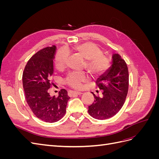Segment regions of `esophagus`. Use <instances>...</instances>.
<instances>
[{
	"instance_id": "34e87169",
	"label": "esophagus",
	"mask_w": 159,
	"mask_h": 159,
	"mask_svg": "<svg viewBox=\"0 0 159 159\" xmlns=\"http://www.w3.org/2000/svg\"><path fill=\"white\" fill-rule=\"evenodd\" d=\"M81 94V92H79V91H68V95L70 97H72V96H75V95H78Z\"/></svg>"
}]
</instances>
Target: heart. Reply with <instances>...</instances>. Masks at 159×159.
<instances>
[{
	"instance_id": "heart-1",
	"label": "heart",
	"mask_w": 159,
	"mask_h": 159,
	"mask_svg": "<svg viewBox=\"0 0 159 159\" xmlns=\"http://www.w3.org/2000/svg\"><path fill=\"white\" fill-rule=\"evenodd\" d=\"M74 49L86 60L85 68L93 78L103 75L108 70L110 65L109 59L103 55L102 50L93 43L85 42L75 46ZM68 56V52L65 49L57 51L54 59L57 70L65 68ZM88 80V75L84 72L71 71L66 77L64 82L71 88L79 89Z\"/></svg>"
}]
</instances>
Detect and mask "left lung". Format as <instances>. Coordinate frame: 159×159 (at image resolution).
<instances>
[{
    "label": "left lung",
    "mask_w": 159,
    "mask_h": 159,
    "mask_svg": "<svg viewBox=\"0 0 159 159\" xmlns=\"http://www.w3.org/2000/svg\"><path fill=\"white\" fill-rule=\"evenodd\" d=\"M111 67L96 81L97 87L102 90V95L96 96L88 107L91 117L106 119L116 115L125 102L129 89V71L125 61L119 54H113Z\"/></svg>",
    "instance_id": "8db88e82"
}]
</instances>
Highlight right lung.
I'll return each mask as SVG.
<instances>
[{"label": "right lung", "mask_w": 159, "mask_h": 159, "mask_svg": "<svg viewBox=\"0 0 159 159\" xmlns=\"http://www.w3.org/2000/svg\"><path fill=\"white\" fill-rule=\"evenodd\" d=\"M56 47H46L28 61L22 75L26 102L36 116L42 121L54 123L64 116L69 99L68 91L61 89L57 97H51L48 90L53 83L54 58Z\"/></svg>", "instance_id": "right-lung-1"}]
</instances>
